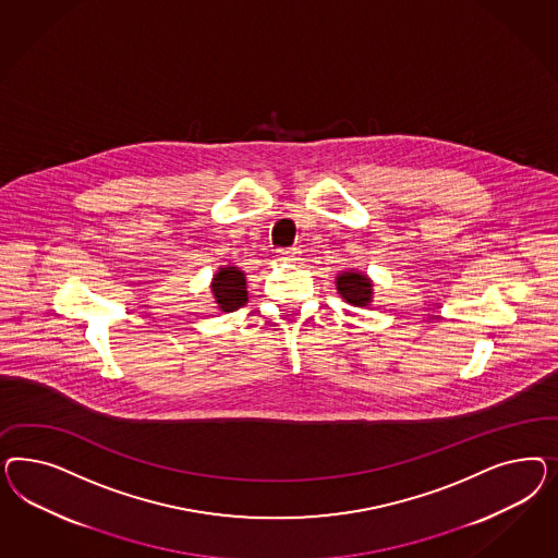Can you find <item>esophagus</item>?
Returning a JSON list of instances; mask_svg holds the SVG:
<instances>
[{"mask_svg":"<svg viewBox=\"0 0 558 558\" xmlns=\"http://www.w3.org/2000/svg\"><path fill=\"white\" fill-rule=\"evenodd\" d=\"M276 257H278V262L294 264V262L299 259V252H296L294 247H290V250H278V252H276Z\"/></svg>","mask_w":558,"mask_h":558,"instance_id":"esophagus-1","label":"esophagus"}]
</instances>
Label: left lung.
I'll list each match as a JSON object with an SVG mask.
<instances>
[{
  "label": "left lung",
  "mask_w": 558,
  "mask_h": 558,
  "mask_svg": "<svg viewBox=\"0 0 558 558\" xmlns=\"http://www.w3.org/2000/svg\"><path fill=\"white\" fill-rule=\"evenodd\" d=\"M336 288L338 294L352 306H360V308H368L374 299V282L371 276L364 271L350 270L339 271L336 276Z\"/></svg>",
  "instance_id": "obj_1"
}]
</instances>
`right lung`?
<instances>
[{
  "label": "right lung",
  "mask_w": 558,
  "mask_h": 558,
  "mask_svg": "<svg viewBox=\"0 0 558 558\" xmlns=\"http://www.w3.org/2000/svg\"><path fill=\"white\" fill-rule=\"evenodd\" d=\"M210 294L220 313H233L247 303V278L236 266H220L210 280Z\"/></svg>",
  "instance_id": "1"
}]
</instances>
